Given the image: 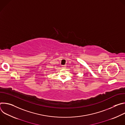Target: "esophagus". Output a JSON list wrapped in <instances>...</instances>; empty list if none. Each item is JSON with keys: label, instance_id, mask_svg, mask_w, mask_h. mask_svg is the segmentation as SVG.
Returning <instances> with one entry per match:
<instances>
[{"label": "esophagus", "instance_id": "1", "mask_svg": "<svg viewBox=\"0 0 125 125\" xmlns=\"http://www.w3.org/2000/svg\"><path fill=\"white\" fill-rule=\"evenodd\" d=\"M62 67L63 68H64V69L66 68V65H62Z\"/></svg>", "mask_w": 125, "mask_h": 125}]
</instances>
